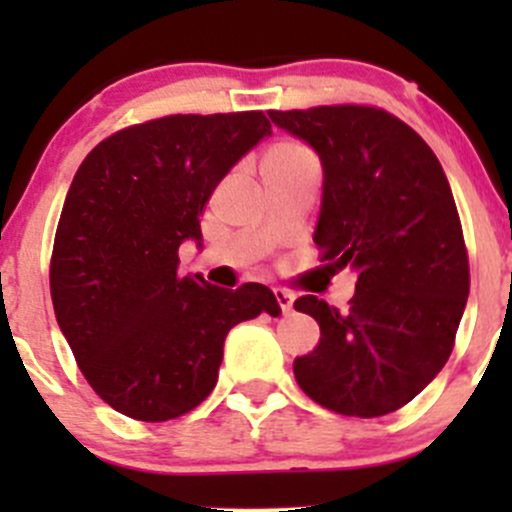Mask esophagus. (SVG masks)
Listing matches in <instances>:
<instances>
[{"label":"esophagus","mask_w":512,"mask_h":512,"mask_svg":"<svg viewBox=\"0 0 512 512\" xmlns=\"http://www.w3.org/2000/svg\"><path fill=\"white\" fill-rule=\"evenodd\" d=\"M275 297H277V304H280V309L285 314L292 312V302H294V294L287 292V289H275Z\"/></svg>","instance_id":"34e87169"}]
</instances>
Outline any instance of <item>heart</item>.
<instances>
[{
  "mask_svg": "<svg viewBox=\"0 0 512 512\" xmlns=\"http://www.w3.org/2000/svg\"><path fill=\"white\" fill-rule=\"evenodd\" d=\"M304 156H312V151H309L307 146H302V143H294V141H280L265 153V158H262V168H267V165L285 163V160L304 158Z\"/></svg>",
  "mask_w": 512,
  "mask_h": 512,
  "instance_id": "b5f03b06",
  "label": "heart"
}]
</instances>
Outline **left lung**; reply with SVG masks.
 I'll use <instances>...</instances> for the list:
<instances>
[{"instance_id": "8db88e82", "label": "left lung", "mask_w": 512, "mask_h": 512, "mask_svg": "<svg viewBox=\"0 0 512 512\" xmlns=\"http://www.w3.org/2000/svg\"><path fill=\"white\" fill-rule=\"evenodd\" d=\"M324 168L314 242L332 270L352 267L356 292L339 312L304 294L297 312L322 337L294 359L299 389L342 416L374 418L421 394L453 352L471 270L456 200L428 143L376 106L270 111Z\"/></svg>"}]
</instances>
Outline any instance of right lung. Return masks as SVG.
Wrapping results in <instances>:
<instances>
[{
  "label": "right lung",
  "instance_id": "1",
  "mask_svg": "<svg viewBox=\"0 0 512 512\" xmlns=\"http://www.w3.org/2000/svg\"><path fill=\"white\" fill-rule=\"evenodd\" d=\"M272 126L262 111L175 113L116 131L76 170L51 252L56 322L118 414L170 421L218 384L227 332L282 312L270 287L178 272L213 190Z\"/></svg>",
  "mask_w": 512,
  "mask_h": 512
}]
</instances>
